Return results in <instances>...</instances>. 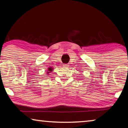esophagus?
Returning <instances> with one entry per match:
<instances>
[{"instance_id":"obj_1","label":"esophagus","mask_w":128,"mask_h":128,"mask_svg":"<svg viewBox=\"0 0 128 128\" xmlns=\"http://www.w3.org/2000/svg\"><path fill=\"white\" fill-rule=\"evenodd\" d=\"M64 68H68V66H69V65H68V64H64Z\"/></svg>"}]
</instances>
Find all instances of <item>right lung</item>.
I'll use <instances>...</instances> for the list:
<instances>
[{
    "label": "right lung",
    "instance_id": "obj_1",
    "mask_svg": "<svg viewBox=\"0 0 128 128\" xmlns=\"http://www.w3.org/2000/svg\"><path fill=\"white\" fill-rule=\"evenodd\" d=\"M52 69H53V68H51V67L49 68L48 69V70H47V71H48V72H47V74H48V73H50V72H51L53 70H52Z\"/></svg>",
    "mask_w": 128,
    "mask_h": 128
}]
</instances>
